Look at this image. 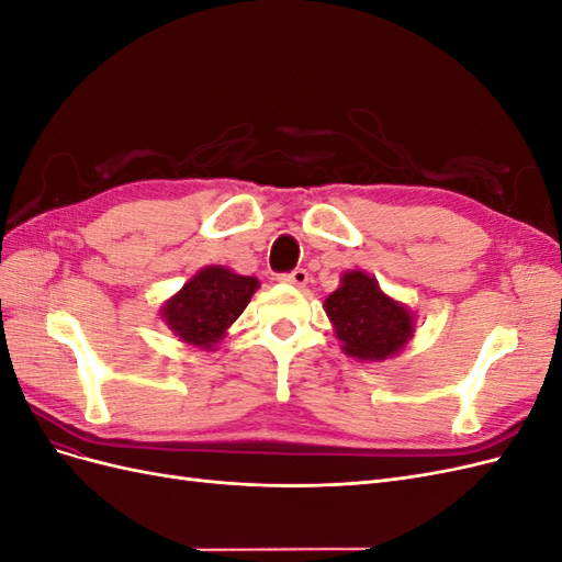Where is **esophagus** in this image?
Returning <instances> with one entry per match:
<instances>
[{"label":"esophagus","instance_id":"esophagus-1","mask_svg":"<svg viewBox=\"0 0 562 562\" xmlns=\"http://www.w3.org/2000/svg\"><path fill=\"white\" fill-rule=\"evenodd\" d=\"M281 281H285V283H293V285H297V288H304L307 285V281H310V274H307V269H293V271H288V274H281L279 277Z\"/></svg>","mask_w":562,"mask_h":562}]
</instances>
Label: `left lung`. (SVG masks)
I'll list each match as a JSON object with an SVG mask.
<instances>
[{
  "instance_id": "obj_1",
  "label": "left lung",
  "mask_w": 562,
  "mask_h": 562,
  "mask_svg": "<svg viewBox=\"0 0 562 562\" xmlns=\"http://www.w3.org/2000/svg\"><path fill=\"white\" fill-rule=\"evenodd\" d=\"M342 349L361 361H384L413 337V316L403 304L386 297L375 279L349 271L342 285L326 300Z\"/></svg>"
}]
</instances>
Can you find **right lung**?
<instances>
[{
	"label": "right lung",
	"mask_w": 562,
	"mask_h": 562,
	"mask_svg": "<svg viewBox=\"0 0 562 562\" xmlns=\"http://www.w3.org/2000/svg\"><path fill=\"white\" fill-rule=\"evenodd\" d=\"M258 285L252 277L234 274L225 267H206L164 304L161 318L182 342L213 349L248 307Z\"/></svg>",
	"instance_id": "1"
}]
</instances>
